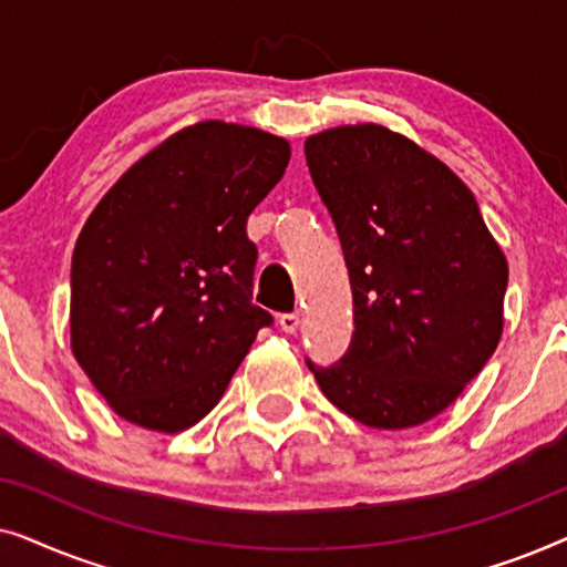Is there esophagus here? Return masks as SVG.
Listing matches in <instances>:
<instances>
[{
  "instance_id": "esophagus-1",
  "label": "esophagus",
  "mask_w": 567,
  "mask_h": 567,
  "mask_svg": "<svg viewBox=\"0 0 567 567\" xmlns=\"http://www.w3.org/2000/svg\"><path fill=\"white\" fill-rule=\"evenodd\" d=\"M299 312H291V315H281L278 317V324H281L284 332H297L299 330Z\"/></svg>"
}]
</instances>
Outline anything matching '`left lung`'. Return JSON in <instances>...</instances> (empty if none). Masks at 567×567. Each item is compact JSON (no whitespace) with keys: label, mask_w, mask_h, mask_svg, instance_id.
I'll use <instances>...</instances> for the list:
<instances>
[{"label":"left lung","mask_w":567,"mask_h":567,"mask_svg":"<svg viewBox=\"0 0 567 567\" xmlns=\"http://www.w3.org/2000/svg\"><path fill=\"white\" fill-rule=\"evenodd\" d=\"M353 291V340L322 369L332 405L379 431L452 405L503 336L508 260L472 190L413 138L379 123L307 136Z\"/></svg>","instance_id":"8db88e82"}]
</instances>
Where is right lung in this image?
I'll return each instance as SVG.
<instances>
[{
  "label": "right lung",
  "mask_w": 567,
  "mask_h": 567,
  "mask_svg": "<svg viewBox=\"0 0 567 567\" xmlns=\"http://www.w3.org/2000/svg\"><path fill=\"white\" fill-rule=\"evenodd\" d=\"M286 138L200 121L134 162L72 255V353L123 421L181 433L214 410L262 324L247 216L281 181Z\"/></svg>",
  "instance_id": "1"
}]
</instances>
